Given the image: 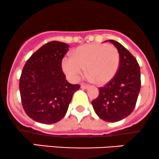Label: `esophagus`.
Returning <instances> with one entry per match:
<instances>
[{
	"instance_id": "34e87169",
	"label": "esophagus",
	"mask_w": 159,
	"mask_h": 159,
	"mask_svg": "<svg viewBox=\"0 0 159 159\" xmlns=\"http://www.w3.org/2000/svg\"><path fill=\"white\" fill-rule=\"evenodd\" d=\"M81 88L82 89H86L89 88V86L87 85H85V84H82L81 85Z\"/></svg>"
}]
</instances>
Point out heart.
I'll list each match as a JSON object with an SVG mask.
<instances>
[{
    "label": "heart",
    "mask_w": 159,
    "mask_h": 159,
    "mask_svg": "<svg viewBox=\"0 0 159 159\" xmlns=\"http://www.w3.org/2000/svg\"><path fill=\"white\" fill-rule=\"evenodd\" d=\"M120 55L113 46L94 43L75 49L72 57L62 60V69L69 79L76 81L85 68L89 80L98 85H103L113 79L119 70Z\"/></svg>",
    "instance_id": "b5f03b06"
}]
</instances>
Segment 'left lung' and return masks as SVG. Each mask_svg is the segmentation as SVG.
<instances>
[{"label":"left lung","instance_id":"1","mask_svg":"<svg viewBox=\"0 0 159 159\" xmlns=\"http://www.w3.org/2000/svg\"><path fill=\"white\" fill-rule=\"evenodd\" d=\"M109 41L116 47L120 55L119 70L113 80L99 88L98 97L92 101V104L101 119L115 122L125 119L133 112L141 81L140 66L136 58L119 42Z\"/></svg>","mask_w":159,"mask_h":159}]
</instances>
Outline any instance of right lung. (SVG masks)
Segmentation results:
<instances>
[{"instance_id":"add662e5","label":"right lung","mask_w":159,"mask_h":159,"mask_svg":"<svg viewBox=\"0 0 159 159\" xmlns=\"http://www.w3.org/2000/svg\"><path fill=\"white\" fill-rule=\"evenodd\" d=\"M69 45L51 41L28 58L19 80L25 112L43 124L56 123L65 116L73 94L80 89L66 80L61 61Z\"/></svg>"}]
</instances>
